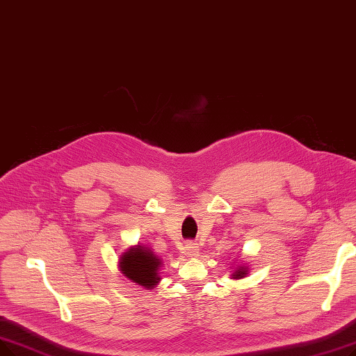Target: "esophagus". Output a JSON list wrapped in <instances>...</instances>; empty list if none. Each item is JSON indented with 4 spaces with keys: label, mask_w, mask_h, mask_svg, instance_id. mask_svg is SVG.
<instances>
[{
    "label": "esophagus",
    "mask_w": 356,
    "mask_h": 356,
    "mask_svg": "<svg viewBox=\"0 0 356 356\" xmlns=\"http://www.w3.org/2000/svg\"><path fill=\"white\" fill-rule=\"evenodd\" d=\"M186 252H188L189 257H197V254H199V245L196 243L188 241L186 243Z\"/></svg>",
    "instance_id": "esophagus-1"
}]
</instances>
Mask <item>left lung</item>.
I'll use <instances>...</instances> for the list:
<instances>
[{"mask_svg": "<svg viewBox=\"0 0 356 356\" xmlns=\"http://www.w3.org/2000/svg\"><path fill=\"white\" fill-rule=\"evenodd\" d=\"M234 261V260H233ZM231 261V264H233ZM247 273H249V266H244V265H237L233 275H231V280H243V277L247 276Z\"/></svg>", "mask_w": 356, "mask_h": 356, "instance_id": "left-lung-1", "label": "left lung"}]
</instances>
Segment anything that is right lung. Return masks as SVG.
Masks as SVG:
<instances>
[{"label":"right lung","instance_id":"add662e5","mask_svg":"<svg viewBox=\"0 0 356 356\" xmlns=\"http://www.w3.org/2000/svg\"><path fill=\"white\" fill-rule=\"evenodd\" d=\"M163 260L144 244H135L119 257V270L128 280L145 289L160 284Z\"/></svg>","mask_w":356,"mask_h":356}]
</instances>
